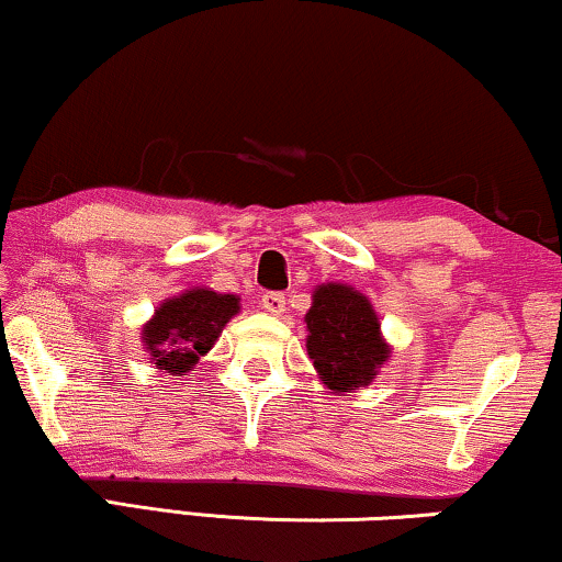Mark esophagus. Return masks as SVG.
<instances>
[{
	"label": "esophagus",
	"instance_id": "34e87169",
	"mask_svg": "<svg viewBox=\"0 0 562 562\" xmlns=\"http://www.w3.org/2000/svg\"><path fill=\"white\" fill-rule=\"evenodd\" d=\"M263 310L268 314H281L283 310H286V296L279 294V291H268V294H263Z\"/></svg>",
	"mask_w": 562,
	"mask_h": 562
}]
</instances>
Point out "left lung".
Masks as SVG:
<instances>
[{
    "label": "left lung",
    "mask_w": 562,
    "mask_h": 562,
    "mask_svg": "<svg viewBox=\"0 0 562 562\" xmlns=\"http://www.w3.org/2000/svg\"><path fill=\"white\" fill-rule=\"evenodd\" d=\"M306 352L333 394L368 386L391 356L368 296L348 283H322L306 312Z\"/></svg>",
    "instance_id": "obj_1"
}]
</instances>
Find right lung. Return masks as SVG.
I'll use <instances>...</instances> for the list:
<instances>
[{"instance_id":"1","label":"right lung","mask_w":562,"mask_h":562,"mask_svg":"<svg viewBox=\"0 0 562 562\" xmlns=\"http://www.w3.org/2000/svg\"><path fill=\"white\" fill-rule=\"evenodd\" d=\"M240 312L235 294L189 289L166 299L143 325V345L153 366L168 375H187L212 350L222 327Z\"/></svg>"}]
</instances>
